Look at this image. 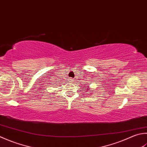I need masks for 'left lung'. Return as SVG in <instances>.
Masks as SVG:
<instances>
[{
	"instance_id": "left-lung-1",
	"label": "left lung",
	"mask_w": 147,
	"mask_h": 147,
	"mask_svg": "<svg viewBox=\"0 0 147 147\" xmlns=\"http://www.w3.org/2000/svg\"><path fill=\"white\" fill-rule=\"evenodd\" d=\"M88 89H87V91H88Z\"/></svg>"
}]
</instances>
